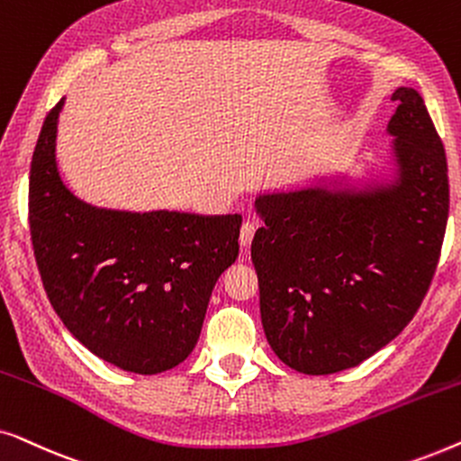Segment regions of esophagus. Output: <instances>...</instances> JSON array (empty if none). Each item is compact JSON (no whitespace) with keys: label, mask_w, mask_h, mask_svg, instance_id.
<instances>
[{"label":"esophagus","mask_w":461,"mask_h":461,"mask_svg":"<svg viewBox=\"0 0 461 461\" xmlns=\"http://www.w3.org/2000/svg\"><path fill=\"white\" fill-rule=\"evenodd\" d=\"M254 235H256V224L249 222V220H248V222H243V226H241V235H239V243H241L243 248H249Z\"/></svg>","instance_id":"obj_1"}]
</instances>
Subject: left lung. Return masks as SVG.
<instances>
[{
  "mask_svg": "<svg viewBox=\"0 0 461 461\" xmlns=\"http://www.w3.org/2000/svg\"><path fill=\"white\" fill-rule=\"evenodd\" d=\"M393 100L394 185L256 199L262 327L300 374H336L375 355L413 319L437 270L449 216L445 149L413 87Z\"/></svg>",
  "mask_w": 461,
  "mask_h": 461,
  "instance_id": "8db88e82",
  "label": "left lung"
}]
</instances>
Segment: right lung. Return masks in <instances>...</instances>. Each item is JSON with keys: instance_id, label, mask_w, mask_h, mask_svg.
<instances>
[{"instance_id": "1", "label": "right lung", "mask_w": 461, "mask_h": 461, "mask_svg": "<svg viewBox=\"0 0 461 461\" xmlns=\"http://www.w3.org/2000/svg\"><path fill=\"white\" fill-rule=\"evenodd\" d=\"M60 100L46 115L29 176V230L43 289L87 350L134 374L191 355L218 276L237 260L241 216L96 210L56 169Z\"/></svg>"}]
</instances>
